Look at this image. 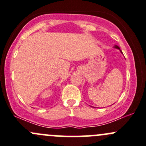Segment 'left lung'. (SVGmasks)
Masks as SVG:
<instances>
[{
  "mask_svg": "<svg viewBox=\"0 0 146 146\" xmlns=\"http://www.w3.org/2000/svg\"><path fill=\"white\" fill-rule=\"evenodd\" d=\"M114 48H118V49L120 50V48H119V47L118 46H117V45H116V46H114ZM120 51H121V52L122 53V51H121V50H120Z\"/></svg>",
  "mask_w": 146,
  "mask_h": 146,
  "instance_id": "8db88e82",
  "label": "left lung"
}]
</instances>
